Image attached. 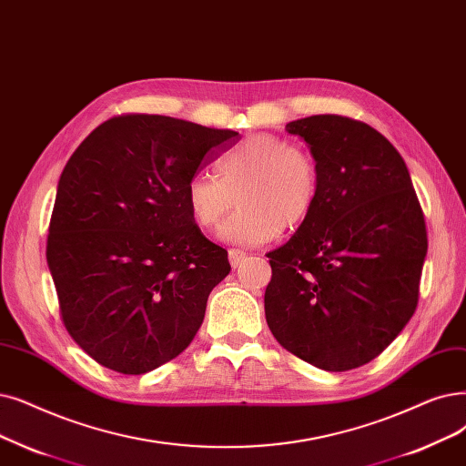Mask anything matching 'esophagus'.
<instances>
[{
	"mask_svg": "<svg viewBox=\"0 0 466 466\" xmlns=\"http://www.w3.org/2000/svg\"><path fill=\"white\" fill-rule=\"evenodd\" d=\"M228 258H230V265L236 268L238 265H241V262H244V260L248 258V253L234 248V249H230V251H228Z\"/></svg>",
	"mask_w": 466,
	"mask_h": 466,
	"instance_id": "obj_1",
	"label": "esophagus"
}]
</instances>
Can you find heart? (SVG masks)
<instances>
[{
  "mask_svg": "<svg viewBox=\"0 0 466 466\" xmlns=\"http://www.w3.org/2000/svg\"><path fill=\"white\" fill-rule=\"evenodd\" d=\"M217 177L196 175L185 199L194 225L209 230L234 206L239 209L220 227L230 244L258 246L278 232L299 228L312 213L319 169L316 157L272 133H257L217 159Z\"/></svg>",
  "mask_w": 466,
  "mask_h": 466,
  "instance_id": "obj_1",
  "label": "heart"
}]
</instances>
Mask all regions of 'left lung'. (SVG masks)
<instances>
[{"mask_svg":"<svg viewBox=\"0 0 466 466\" xmlns=\"http://www.w3.org/2000/svg\"><path fill=\"white\" fill-rule=\"evenodd\" d=\"M286 129L309 143L319 188L309 218L267 255V321L297 358L349 371L377 358L411 319L427 225L406 161L377 129L337 114Z\"/></svg>","mask_w":466,"mask_h":466,"instance_id":"left-lung-1","label":"left lung"}]
</instances>
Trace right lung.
Here are the masks:
<instances>
[{
  "label": "right lung",
  "instance_id": "add662e5",
  "mask_svg": "<svg viewBox=\"0 0 466 466\" xmlns=\"http://www.w3.org/2000/svg\"><path fill=\"white\" fill-rule=\"evenodd\" d=\"M239 138L169 116L124 114L70 156L47 265L65 328L100 366L143 375L192 342L230 262L194 225L185 190Z\"/></svg>",
  "mask_w": 466,
  "mask_h": 466
}]
</instances>
